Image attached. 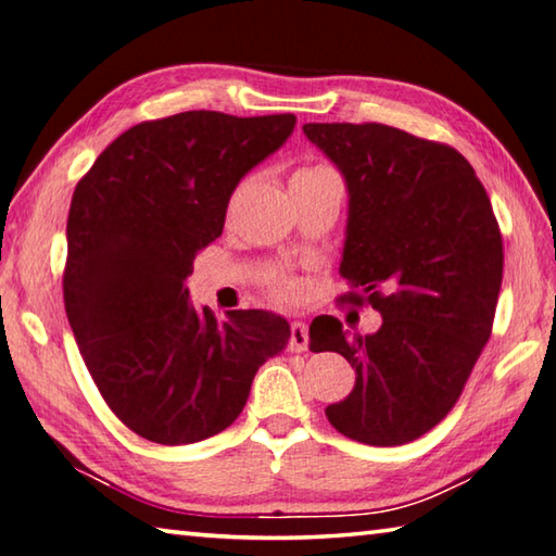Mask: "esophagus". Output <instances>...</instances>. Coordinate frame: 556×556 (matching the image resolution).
Wrapping results in <instances>:
<instances>
[{
  "instance_id": "34e87169",
  "label": "esophagus",
  "mask_w": 556,
  "mask_h": 556,
  "mask_svg": "<svg viewBox=\"0 0 556 556\" xmlns=\"http://www.w3.org/2000/svg\"><path fill=\"white\" fill-rule=\"evenodd\" d=\"M291 352H304L308 350V328L306 323H291V340H289Z\"/></svg>"
}]
</instances>
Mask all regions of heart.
Instances as JSON below:
<instances>
[{"label":"heart","mask_w":556,"mask_h":556,"mask_svg":"<svg viewBox=\"0 0 556 556\" xmlns=\"http://www.w3.org/2000/svg\"><path fill=\"white\" fill-rule=\"evenodd\" d=\"M318 173H330L328 167H308L301 169L294 177H304V175H318ZM269 296L279 301V304H296L306 296V287L304 281H299L294 277H277L269 281Z\"/></svg>","instance_id":"1"}]
</instances>
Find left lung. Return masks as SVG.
<instances>
[{
	"instance_id": "left-lung-1",
	"label": "left lung",
	"mask_w": 556,
	"mask_h": 556,
	"mask_svg": "<svg viewBox=\"0 0 556 556\" xmlns=\"http://www.w3.org/2000/svg\"><path fill=\"white\" fill-rule=\"evenodd\" d=\"M345 175L348 238L340 301L381 313L375 336H345L338 318L311 323L313 352H340L355 389L326 408L330 426L365 445H406L462 396L491 338L503 240L467 157L383 124H306Z\"/></svg>"
}]
</instances>
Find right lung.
<instances>
[{"label":"right lung","instance_id":"add662e5","mask_svg":"<svg viewBox=\"0 0 556 556\" xmlns=\"http://www.w3.org/2000/svg\"><path fill=\"white\" fill-rule=\"evenodd\" d=\"M294 114L181 111L121 134L77 181L63 296L111 413L157 445L226 430L291 338L269 311L189 306L197 252L220 236L238 181L285 143Z\"/></svg>","mask_w":556,"mask_h":556}]
</instances>
